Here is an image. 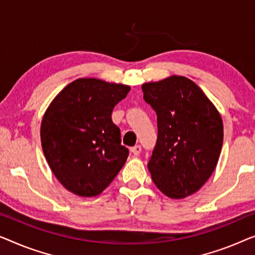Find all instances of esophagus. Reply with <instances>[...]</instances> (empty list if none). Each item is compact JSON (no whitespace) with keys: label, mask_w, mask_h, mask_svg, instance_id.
Masks as SVG:
<instances>
[{"label":"esophagus","mask_w":255,"mask_h":255,"mask_svg":"<svg viewBox=\"0 0 255 255\" xmlns=\"http://www.w3.org/2000/svg\"><path fill=\"white\" fill-rule=\"evenodd\" d=\"M130 150H131L132 155H134V156H138L139 153H141V145H135V146H132V148H131Z\"/></svg>","instance_id":"34e87169"}]
</instances>
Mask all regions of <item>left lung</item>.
I'll list each match as a JSON object with an SVG mask.
<instances>
[{"instance_id": "1", "label": "left lung", "mask_w": 255, "mask_h": 255, "mask_svg": "<svg viewBox=\"0 0 255 255\" xmlns=\"http://www.w3.org/2000/svg\"><path fill=\"white\" fill-rule=\"evenodd\" d=\"M157 114L158 137L148 168L157 188L171 199L198 192L216 167L223 145V121L194 82L170 76L142 85Z\"/></svg>"}]
</instances>
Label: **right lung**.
I'll use <instances>...</instances> for the list:
<instances>
[{"instance_id": "right-lung-1", "label": "right lung", "mask_w": 255, "mask_h": 255, "mask_svg": "<svg viewBox=\"0 0 255 255\" xmlns=\"http://www.w3.org/2000/svg\"><path fill=\"white\" fill-rule=\"evenodd\" d=\"M130 87L78 78L59 92L42 117L41 146L61 185L78 196H97L126 163L112 111Z\"/></svg>"}]
</instances>
